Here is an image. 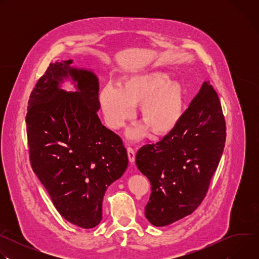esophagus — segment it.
<instances>
[{
	"mask_svg": "<svg viewBox=\"0 0 259 259\" xmlns=\"http://www.w3.org/2000/svg\"><path fill=\"white\" fill-rule=\"evenodd\" d=\"M127 155H128V159L130 163H133L135 161V152L132 149V147H128L127 149Z\"/></svg>",
	"mask_w": 259,
	"mask_h": 259,
	"instance_id": "obj_1",
	"label": "esophagus"
}]
</instances>
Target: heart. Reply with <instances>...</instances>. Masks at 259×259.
Returning a JSON list of instances; mask_svg holds the SVG:
<instances>
[{"instance_id":"1","label":"heart","mask_w":259,"mask_h":259,"mask_svg":"<svg viewBox=\"0 0 259 259\" xmlns=\"http://www.w3.org/2000/svg\"><path fill=\"white\" fill-rule=\"evenodd\" d=\"M106 125L112 129L122 128L140 105L143 124L129 129L130 140H140L149 131L156 137L170 134L180 123L186 108V90L168 73L160 70L143 71L126 77L121 88L104 85L98 95Z\"/></svg>"}]
</instances>
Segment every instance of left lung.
I'll use <instances>...</instances> for the list:
<instances>
[{
  "label": "left lung",
  "instance_id": "8db88e82",
  "mask_svg": "<svg viewBox=\"0 0 259 259\" xmlns=\"http://www.w3.org/2000/svg\"><path fill=\"white\" fill-rule=\"evenodd\" d=\"M226 136L219 98L205 81L176 129L136 154V166L152 186L144 214L153 226H169L197 209L219 164Z\"/></svg>",
  "mask_w": 259,
  "mask_h": 259
}]
</instances>
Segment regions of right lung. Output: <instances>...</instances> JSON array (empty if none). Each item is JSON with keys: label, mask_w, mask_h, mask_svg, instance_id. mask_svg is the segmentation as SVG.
Masks as SVG:
<instances>
[{"label": "right lung", "mask_w": 259, "mask_h": 259, "mask_svg": "<svg viewBox=\"0 0 259 259\" xmlns=\"http://www.w3.org/2000/svg\"><path fill=\"white\" fill-rule=\"evenodd\" d=\"M71 63H50L30 94L29 159L60 215L72 225L92 229L102 219L106 189L124 174L128 156L122 139L97 116V76ZM64 80L77 91H63Z\"/></svg>", "instance_id": "1"}]
</instances>
